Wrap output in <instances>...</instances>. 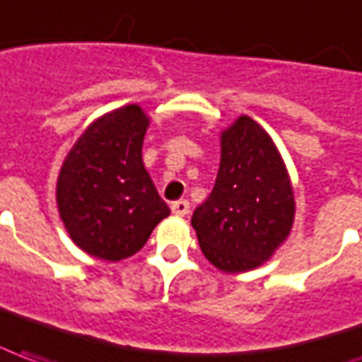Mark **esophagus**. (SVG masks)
Wrapping results in <instances>:
<instances>
[{"label": "esophagus", "instance_id": "obj_1", "mask_svg": "<svg viewBox=\"0 0 362 362\" xmlns=\"http://www.w3.org/2000/svg\"><path fill=\"white\" fill-rule=\"evenodd\" d=\"M188 210H190V204H188V200H178L172 204V214L174 216H186L188 214Z\"/></svg>", "mask_w": 362, "mask_h": 362}]
</instances>
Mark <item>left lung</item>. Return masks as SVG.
I'll return each mask as SVG.
<instances>
[{
    "label": "left lung",
    "instance_id": "left-lung-1",
    "mask_svg": "<svg viewBox=\"0 0 362 362\" xmlns=\"http://www.w3.org/2000/svg\"><path fill=\"white\" fill-rule=\"evenodd\" d=\"M220 150L214 190L192 226L214 267L245 274L269 262L291 233L293 186L274 139L245 115L220 132Z\"/></svg>",
    "mask_w": 362,
    "mask_h": 362
}]
</instances>
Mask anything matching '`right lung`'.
Listing matches in <instances>:
<instances>
[{
    "instance_id": "obj_1",
    "label": "right lung",
    "mask_w": 362,
    "mask_h": 362,
    "mask_svg": "<svg viewBox=\"0 0 362 362\" xmlns=\"http://www.w3.org/2000/svg\"><path fill=\"white\" fill-rule=\"evenodd\" d=\"M148 124L139 105L110 110L88 124L59 170V216L69 238L93 257L127 259L170 216L142 162Z\"/></svg>"
}]
</instances>
